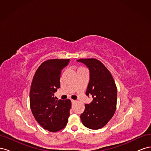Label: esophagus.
<instances>
[{
    "instance_id": "34e87169",
    "label": "esophagus",
    "mask_w": 151,
    "mask_h": 151,
    "mask_svg": "<svg viewBox=\"0 0 151 151\" xmlns=\"http://www.w3.org/2000/svg\"><path fill=\"white\" fill-rule=\"evenodd\" d=\"M71 101H72V104H74V103H75L76 102V100H74V99H72Z\"/></svg>"
}]
</instances>
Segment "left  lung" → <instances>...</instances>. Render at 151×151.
I'll list each match as a JSON object with an SVG mask.
<instances>
[{"instance_id":"1","label":"left lung","mask_w":151,"mask_h":151,"mask_svg":"<svg viewBox=\"0 0 151 151\" xmlns=\"http://www.w3.org/2000/svg\"><path fill=\"white\" fill-rule=\"evenodd\" d=\"M77 62L84 63L89 68L90 81L86 94L93 98L89 104H85V110L81 115L82 123L90 129H101L111 120L116 111L115 82L110 72L97 59L81 58Z\"/></svg>"}]
</instances>
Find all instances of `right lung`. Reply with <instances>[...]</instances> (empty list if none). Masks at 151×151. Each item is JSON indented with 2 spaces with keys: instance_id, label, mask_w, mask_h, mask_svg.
<instances>
[{
  "instance_id": "1",
  "label": "right lung",
  "mask_w": 151,
  "mask_h": 151,
  "mask_svg": "<svg viewBox=\"0 0 151 151\" xmlns=\"http://www.w3.org/2000/svg\"><path fill=\"white\" fill-rule=\"evenodd\" d=\"M69 59H51L43 62L32 81L29 103L32 113L44 129L55 132L65 127L71 108L70 99H55L54 93L60 88L62 68Z\"/></svg>"
}]
</instances>
